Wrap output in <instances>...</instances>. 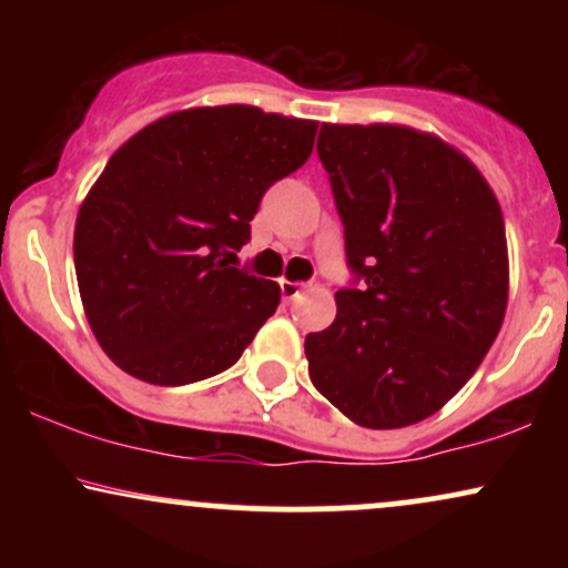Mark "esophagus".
<instances>
[{"label":"esophagus","mask_w":568,"mask_h":568,"mask_svg":"<svg viewBox=\"0 0 568 568\" xmlns=\"http://www.w3.org/2000/svg\"><path fill=\"white\" fill-rule=\"evenodd\" d=\"M280 291H283V298L285 302H296L298 296H302L304 285L302 283H291V280H280Z\"/></svg>","instance_id":"esophagus-1"}]
</instances>
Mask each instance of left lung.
Masks as SVG:
<instances>
[{
    "label": "left lung",
    "mask_w": 568,
    "mask_h": 568,
    "mask_svg": "<svg viewBox=\"0 0 568 568\" xmlns=\"http://www.w3.org/2000/svg\"><path fill=\"white\" fill-rule=\"evenodd\" d=\"M355 277L304 342L310 379L347 419L408 427L465 387L507 306L499 202L465 154L403 125H323Z\"/></svg>",
    "instance_id": "8db88e82"
}]
</instances>
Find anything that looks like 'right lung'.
<instances>
[{
    "mask_svg": "<svg viewBox=\"0 0 568 568\" xmlns=\"http://www.w3.org/2000/svg\"><path fill=\"white\" fill-rule=\"evenodd\" d=\"M315 133L232 103L168 114L116 149L74 230L84 315L116 366L181 387L240 361L280 285L232 264L264 192L310 160Z\"/></svg>",
    "mask_w": 568,
    "mask_h": 568,
    "instance_id": "add662e5",
    "label": "right lung"
}]
</instances>
